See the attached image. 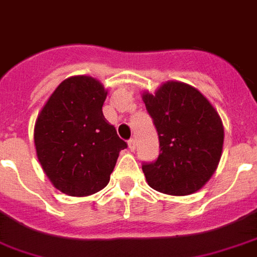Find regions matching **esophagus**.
Masks as SVG:
<instances>
[{
    "label": "esophagus",
    "instance_id": "obj_1",
    "mask_svg": "<svg viewBox=\"0 0 257 257\" xmlns=\"http://www.w3.org/2000/svg\"><path fill=\"white\" fill-rule=\"evenodd\" d=\"M128 146H129V150H131V151L136 150V139H135V137H132V139H129Z\"/></svg>",
    "mask_w": 257,
    "mask_h": 257
}]
</instances>
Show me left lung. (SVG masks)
<instances>
[{
    "label": "left lung",
    "mask_w": 257,
    "mask_h": 257,
    "mask_svg": "<svg viewBox=\"0 0 257 257\" xmlns=\"http://www.w3.org/2000/svg\"><path fill=\"white\" fill-rule=\"evenodd\" d=\"M159 136V156L143 163L148 185L170 195L195 193L214 174L224 144V126L198 90L167 82L143 95Z\"/></svg>",
    "instance_id": "left-lung-1"
}]
</instances>
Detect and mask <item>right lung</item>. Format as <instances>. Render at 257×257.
Returning <instances> with one entry per match:
<instances>
[{
    "label": "right lung",
    "instance_id": "obj_1",
    "mask_svg": "<svg viewBox=\"0 0 257 257\" xmlns=\"http://www.w3.org/2000/svg\"><path fill=\"white\" fill-rule=\"evenodd\" d=\"M106 91L91 76H71L56 87L35 125L39 162L54 186L71 197L102 190L128 144L103 117Z\"/></svg>",
    "mask_w": 257,
    "mask_h": 257
}]
</instances>
